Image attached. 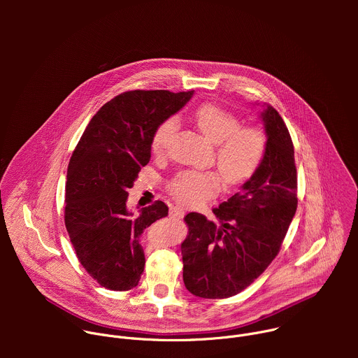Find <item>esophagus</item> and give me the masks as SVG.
<instances>
[{"instance_id":"esophagus-1","label":"esophagus","mask_w":358,"mask_h":358,"mask_svg":"<svg viewBox=\"0 0 358 358\" xmlns=\"http://www.w3.org/2000/svg\"><path fill=\"white\" fill-rule=\"evenodd\" d=\"M184 210L181 208V207H171V210H170V217H173V218H182L184 217Z\"/></svg>"}]
</instances>
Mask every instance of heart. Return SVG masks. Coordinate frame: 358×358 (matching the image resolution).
I'll return each instance as SVG.
<instances>
[{
  "mask_svg": "<svg viewBox=\"0 0 358 358\" xmlns=\"http://www.w3.org/2000/svg\"><path fill=\"white\" fill-rule=\"evenodd\" d=\"M194 119L198 130L208 141L218 144L215 162L224 181L236 185L248 180L258 169L266 145L265 134L253 126L239 127L241 123L231 112L215 106L202 105ZM177 129V120H163L151 136V150L155 155H163ZM170 189L184 203H198L210 198L218 189V178L213 173L184 171L178 174Z\"/></svg>",
  "mask_w": 358,
  "mask_h": 358,
  "instance_id": "heart-1",
  "label": "heart"
}]
</instances>
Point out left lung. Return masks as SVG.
I'll list each match as a JSON object with an SVG mask.
<instances>
[{"mask_svg": "<svg viewBox=\"0 0 358 358\" xmlns=\"http://www.w3.org/2000/svg\"><path fill=\"white\" fill-rule=\"evenodd\" d=\"M259 117L264 157L239 191L214 210L218 224L198 213L185 217L182 279L198 297L224 299L248 287L275 259L294 217L297 177L289 130L266 103Z\"/></svg>", "mask_w": 358, "mask_h": 358, "instance_id": "left-lung-1", "label": "left lung"}]
</instances>
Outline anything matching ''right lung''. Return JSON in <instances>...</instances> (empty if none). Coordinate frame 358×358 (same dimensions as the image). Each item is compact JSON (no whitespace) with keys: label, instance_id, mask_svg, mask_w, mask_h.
Masks as SVG:
<instances>
[{"label":"right lung","instance_id":"1","mask_svg":"<svg viewBox=\"0 0 358 358\" xmlns=\"http://www.w3.org/2000/svg\"><path fill=\"white\" fill-rule=\"evenodd\" d=\"M194 90L124 92L92 117L68 166L65 224L82 266L101 286L129 290L144 271L140 238L169 215L163 201L134 214L129 188L151 157V136L180 112ZM138 208V207H137Z\"/></svg>","mask_w":358,"mask_h":358}]
</instances>
